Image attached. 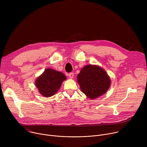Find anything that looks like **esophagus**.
I'll use <instances>...</instances> for the list:
<instances>
[{
  "instance_id": "obj_1",
  "label": "esophagus",
  "mask_w": 147,
  "mask_h": 147,
  "mask_svg": "<svg viewBox=\"0 0 147 147\" xmlns=\"http://www.w3.org/2000/svg\"><path fill=\"white\" fill-rule=\"evenodd\" d=\"M69 77H70V78H73V77H74V73H70L69 74Z\"/></svg>"
}]
</instances>
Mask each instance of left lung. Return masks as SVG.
Returning a JSON list of instances; mask_svg holds the SVG:
<instances>
[{
  "instance_id": "obj_1",
  "label": "left lung",
  "mask_w": 147,
  "mask_h": 147,
  "mask_svg": "<svg viewBox=\"0 0 147 147\" xmlns=\"http://www.w3.org/2000/svg\"><path fill=\"white\" fill-rule=\"evenodd\" d=\"M81 91L89 98L95 99L105 93L111 85V79L106 71L98 66L84 67L77 76Z\"/></svg>"
}]
</instances>
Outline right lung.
<instances>
[{
    "label": "right lung",
    "mask_w": 147,
    "mask_h": 147,
    "mask_svg": "<svg viewBox=\"0 0 147 147\" xmlns=\"http://www.w3.org/2000/svg\"><path fill=\"white\" fill-rule=\"evenodd\" d=\"M66 79L63 73L47 69L35 81V86L40 94L45 97L52 96L60 88L62 82Z\"/></svg>",
    "instance_id": "1"
}]
</instances>
